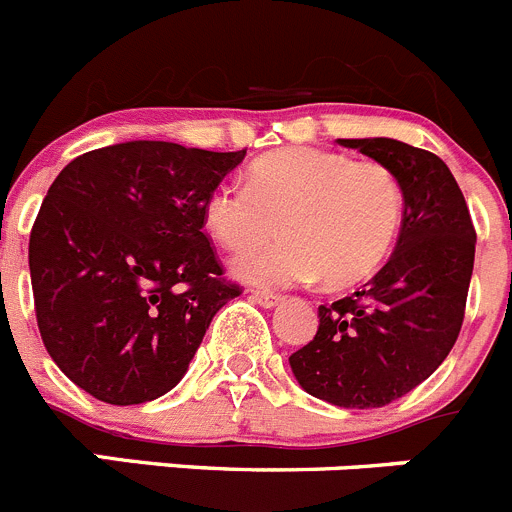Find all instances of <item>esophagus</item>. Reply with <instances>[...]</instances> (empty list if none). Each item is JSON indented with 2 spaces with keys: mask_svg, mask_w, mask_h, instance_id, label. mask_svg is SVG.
Wrapping results in <instances>:
<instances>
[{
  "mask_svg": "<svg viewBox=\"0 0 512 512\" xmlns=\"http://www.w3.org/2000/svg\"><path fill=\"white\" fill-rule=\"evenodd\" d=\"M250 298L255 300L257 305H262V308H278L280 303H283V298L280 295H272V293H262V290H252Z\"/></svg>",
  "mask_w": 512,
  "mask_h": 512,
  "instance_id": "1",
  "label": "esophagus"
}]
</instances>
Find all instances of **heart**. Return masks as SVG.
Instances as JSON below:
<instances>
[{
  "mask_svg": "<svg viewBox=\"0 0 512 512\" xmlns=\"http://www.w3.org/2000/svg\"><path fill=\"white\" fill-rule=\"evenodd\" d=\"M404 191L389 166L323 148H285L247 171V186L219 184L204 224L219 245L245 250L284 224L280 243L232 260V275L257 288H290L323 275L331 288L371 278L394 250Z\"/></svg>",
  "mask_w": 512,
  "mask_h": 512,
  "instance_id": "1",
  "label": "heart"
}]
</instances>
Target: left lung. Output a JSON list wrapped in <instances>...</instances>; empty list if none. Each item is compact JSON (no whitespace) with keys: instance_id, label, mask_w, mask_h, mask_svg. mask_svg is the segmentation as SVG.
<instances>
[{"instance_id":"obj_1","label":"left lung","mask_w":512,"mask_h":512,"mask_svg":"<svg viewBox=\"0 0 512 512\" xmlns=\"http://www.w3.org/2000/svg\"><path fill=\"white\" fill-rule=\"evenodd\" d=\"M389 166L404 191L391 260L351 298L318 308V333L290 356L298 384L343 409L386 407L450 356L475 265V227L439 156L396 138H338Z\"/></svg>"}]
</instances>
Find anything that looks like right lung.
<instances>
[{"label":"right lung","instance_id":"1","mask_svg":"<svg viewBox=\"0 0 512 512\" xmlns=\"http://www.w3.org/2000/svg\"><path fill=\"white\" fill-rule=\"evenodd\" d=\"M247 151L169 141L95 148L57 174L30 234L40 336L57 369L105 404H143L184 379L240 288L219 280L204 202Z\"/></svg>","mask_w":512,"mask_h":512}]
</instances>
